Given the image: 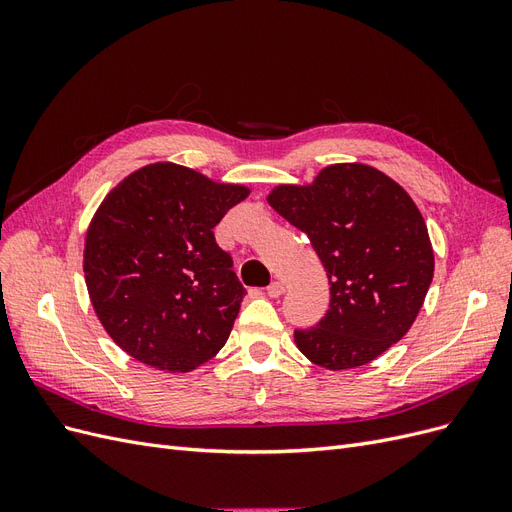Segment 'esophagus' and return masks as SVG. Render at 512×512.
<instances>
[{"label": "esophagus", "instance_id": "1", "mask_svg": "<svg viewBox=\"0 0 512 512\" xmlns=\"http://www.w3.org/2000/svg\"><path fill=\"white\" fill-rule=\"evenodd\" d=\"M267 294H269L271 299L282 297V294H284V284H282V282H271V284L267 286Z\"/></svg>", "mask_w": 512, "mask_h": 512}]
</instances>
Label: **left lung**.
I'll return each mask as SVG.
<instances>
[{
    "instance_id": "obj_1",
    "label": "left lung",
    "mask_w": 512,
    "mask_h": 512,
    "mask_svg": "<svg viewBox=\"0 0 512 512\" xmlns=\"http://www.w3.org/2000/svg\"><path fill=\"white\" fill-rule=\"evenodd\" d=\"M269 205L303 230L331 284L329 312L294 331L324 369L367 365L397 344L421 312L433 250L408 192L367 164H333L309 185H277Z\"/></svg>"
}]
</instances>
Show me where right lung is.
Returning a JSON list of instances; mask_svg holds the SVG:
<instances>
[{
    "label": "right lung",
    "mask_w": 512,
    "mask_h": 512,
    "mask_svg": "<svg viewBox=\"0 0 512 512\" xmlns=\"http://www.w3.org/2000/svg\"><path fill=\"white\" fill-rule=\"evenodd\" d=\"M247 194L156 162L102 200L85 237V284L102 327L132 359L185 374L222 350L245 288L213 228Z\"/></svg>",
    "instance_id": "obj_1"
}]
</instances>
